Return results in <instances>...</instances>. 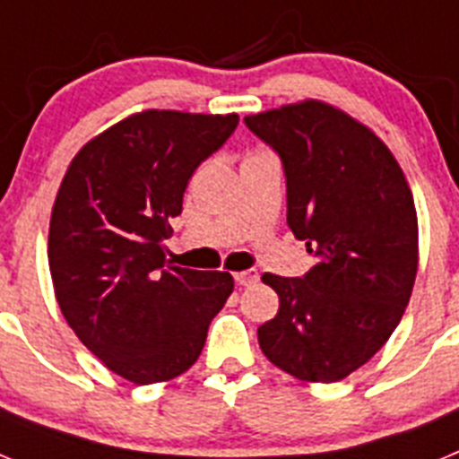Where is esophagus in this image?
Instances as JSON below:
<instances>
[{"label":"esophagus","mask_w":459,"mask_h":459,"mask_svg":"<svg viewBox=\"0 0 459 459\" xmlns=\"http://www.w3.org/2000/svg\"><path fill=\"white\" fill-rule=\"evenodd\" d=\"M234 280H237L238 285H243V287H248V285H253V282H257L259 280V273L255 269H248V271H237V273H234Z\"/></svg>","instance_id":"esophagus-1"}]
</instances>
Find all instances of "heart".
<instances>
[{"mask_svg":"<svg viewBox=\"0 0 459 459\" xmlns=\"http://www.w3.org/2000/svg\"><path fill=\"white\" fill-rule=\"evenodd\" d=\"M250 156H253V153H250Z\"/></svg>","mask_w":459,"mask_h":459,"instance_id":"b5f03b06","label":"heart"}]
</instances>
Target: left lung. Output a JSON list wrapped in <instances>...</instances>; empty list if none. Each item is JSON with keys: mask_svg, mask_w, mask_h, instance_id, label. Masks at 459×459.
Segmentation results:
<instances>
[{"mask_svg": "<svg viewBox=\"0 0 459 459\" xmlns=\"http://www.w3.org/2000/svg\"><path fill=\"white\" fill-rule=\"evenodd\" d=\"M282 158L287 222L315 266L262 275L280 299L257 328L266 359L312 384L350 377L386 344L419 271V218L391 149L344 109L317 99L246 117Z\"/></svg>", "mask_w": 459, "mask_h": 459, "instance_id": "1", "label": "left lung"}]
</instances>
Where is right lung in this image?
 Listing matches in <instances>:
<instances>
[{"label": "right lung", "instance_id": "right-lung-1", "mask_svg": "<svg viewBox=\"0 0 459 459\" xmlns=\"http://www.w3.org/2000/svg\"><path fill=\"white\" fill-rule=\"evenodd\" d=\"M238 115L142 109L84 144L56 190L48 264L80 342L137 386L184 375L234 290L227 271L172 266L163 241L197 165Z\"/></svg>", "mask_w": 459, "mask_h": 459}]
</instances>
